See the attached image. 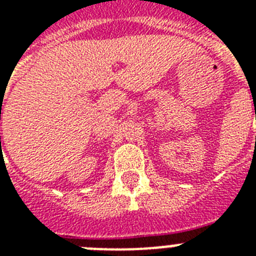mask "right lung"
<instances>
[{
    "mask_svg": "<svg viewBox=\"0 0 256 256\" xmlns=\"http://www.w3.org/2000/svg\"><path fill=\"white\" fill-rule=\"evenodd\" d=\"M0 138H1V136H0Z\"/></svg>",
    "mask_w": 256,
    "mask_h": 256,
    "instance_id": "1",
    "label": "right lung"
}]
</instances>
